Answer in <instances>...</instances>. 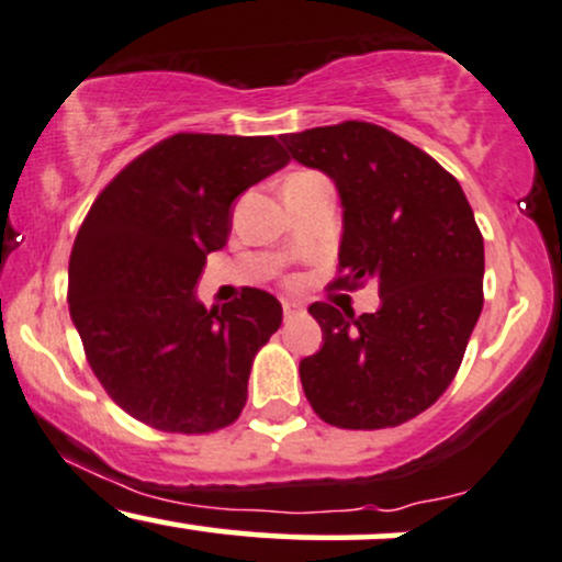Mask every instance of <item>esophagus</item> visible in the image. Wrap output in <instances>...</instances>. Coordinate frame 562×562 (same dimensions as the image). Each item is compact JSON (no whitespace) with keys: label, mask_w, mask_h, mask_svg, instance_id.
Listing matches in <instances>:
<instances>
[{"label":"esophagus","mask_w":562,"mask_h":562,"mask_svg":"<svg viewBox=\"0 0 562 562\" xmlns=\"http://www.w3.org/2000/svg\"><path fill=\"white\" fill-rule=\"evenodd\" d=\"M281 307H283V318H294V315L302 313L300 302H292V300H283Z\"/></svg>","instance_id":"34e87169"}]
</instances>
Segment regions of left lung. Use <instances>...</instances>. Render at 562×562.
<instances>
[{
	"label": "left lung",
	"instance_id": "8db88e82",
	"mask_svg": "<svg viewBox=\"0 0 562 562\" xmlns=\"http://www.w3.org/2000/svg\"><path fill=\"white\" fill-rule=\"evenodd\" d=\"M296 162L334 178L345 207L334 289L379 281L381 307L313 302L323 347L300 362L321 420L352 431L415 418L452 384L484 307V236L458 178L392 131L345 121L286 134Z\"/></svg>",
	"mask_w": 562,
	"mask_h": 562
}]
</instances>
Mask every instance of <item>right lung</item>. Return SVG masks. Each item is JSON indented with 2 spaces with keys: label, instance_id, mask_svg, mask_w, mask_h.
Segmentation results:
<instances>
[{
  "label": "right lung",
  "instance_id": "add662e5",
  "mask_svg": "<svg viewBox=\"0 0 562 562\" xmlns=\"http://www.w3.org/2000/svg\"><path fill=\"white\" fill-rule=\"evenodd\" d=\"M286 162L273 136L173 134L99 191L72 244L68 305L91 371L131 418L213 434L241 415L281 302L244 289L207 310L194 286L226 247L236 196Z\"/></svg>",
  "mask_w": 562,
  "mask_h": 562
}]
</instances>
